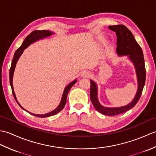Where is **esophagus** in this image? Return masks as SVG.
Wrapping results in <instances>:
<instances>
[{
	"label": "esophagus",
	"instance_id": "34e87169",
	"mask_svg": "<svg viewBox=\"0 0 156 156\" xmlns=\"http://www.w3.org/2000/svg\"><path fill=\"white\" fill-rule=\"evenodd\" d=\"M90 74L89 72L87 71H84L82 73V76H85V77H88V76H90Z\"/></svg>",
	"mask_w": 156,
	"mask_h": 156
}]
</instances>
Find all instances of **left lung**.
Wrapping results in <instances>:
<instances>
[{
  "label": "left lung",
  "mask_w": 156,
  "mask_h": 156,
  "mask_svg": "<svg viewBox=\"0 0 156 156\" xmlns=\"http://www.w3.org/2000/svg\"><path fill=\"white\" fill-rule=\"evenodd\" d=\"M108 29L115 31L117 35V52L119 55H128L129 59L133 62L136 71L138 88L134 98L130 103L121 107H105L101 105L98 100V89L95 82L90 80V100L97 110L102 115L114 116L129 111L135 107L140 100L145 82V68L144 54L141 48L135 40L133 35L129 29L123 25L108 26Z\"/></svg>",
  "instance_id": "1"
}]
</instances>
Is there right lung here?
<instances>
[{
  "label": "right lung",
  "mask_w": 156,
  "mask_h": 156,
  "mask_svg": "<svg viewBox=\"0 0 156 156\" xmlns=\"http://www.w3.org/2000/svg\"><path fill=\"white\" fill-rule=\"evenodd\" d=\"M54 33H52L50 31H47V30H42V31H34L33 32H31L30 34H29L27 37L25 39L24 41L23 42L22 45H21V47L19 48H18L16 49L15 54H14V57H13V59L12 60V63H11V68H10V72H9V79H10V84H11V89H12V94L14 96V98L15 99V101L17 102L18 105L20 106V107L21 108H23V110H25L24 108H23L21 105H20L17 100H16V96L15 94V92H14V89H13V86H12V78H13V74H14V71H15V66H16V62H17L18 59L19 58L20 56L21 55V54H23V50L27 48L28 46L30 45L32 43H34L35 41L39 40V39H43L44 37H48V36H50L52 34H54ZM77 80H74L73 82H70L67 87H66L64 89V93H63L62 95V97L61 99V102L59 105H58V107L56 108L55 110L51 111L50 112H48V113H46L44 115H36V114H34V113H31L30 112H28L29 113L31 114L32 115H34L35 117H41V118H44V117H50V116L52 115H54L55 114L58 113L59 112H60L64 107H65V105L66 103V100H67V96L68 94V92L69 90H70V88L72 87V86L74 85ZM25 111H27L26 110H25Z\"/></svg>",
  "instance_id": "obj_1"
}]
</instances>
